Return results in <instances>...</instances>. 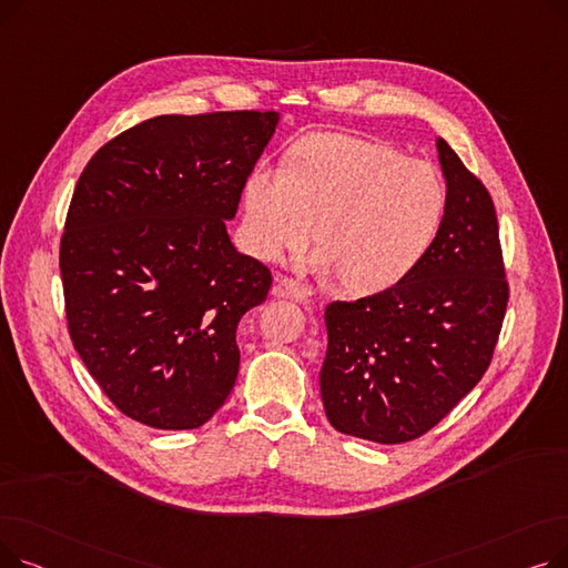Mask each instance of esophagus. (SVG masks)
Returning <instances> with one entry per match:
<instances>
[{"label": "esophagus", "mask_w": 568, "mask_h": 568, "mask_svg": "<svg viewBox=\"0 0 568 568\" xmlns=\"http://www.w3.org/2000/svg\"><path fill=\"white\" fill-rule=\"evenodd\" d=\"M274 294L276 296H290V300L296 302H306L313 296V290L300 281L287 278V276H276V285H274Z\"/></svg>", "instance_id": "34e87169"}]
</instances>
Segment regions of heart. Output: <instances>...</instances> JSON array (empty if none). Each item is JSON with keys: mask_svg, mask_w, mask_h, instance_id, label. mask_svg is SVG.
Returning <instances> with one entry per match:
<instances>
[{"mask_svg": "<svg viewBox=\"0 0 568 568\" xmlns=\"http://www.w3.org/2000/svg\"><path fill=\"white\" fill-rule=\"evenodd\" d=\"M444 206L433 165L347 133L304 135L285 165L260 161L244 182L246 242L257 257L306 248L317 223L315 266L356 292L409 274L435 242Z\"/></svg>", "mask_w": 568, "mask_h": 568, "instance_id": "b5f03b06", "label": "heart"}]
</instances>
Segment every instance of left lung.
Masks as SVG:
<instances>
[{
	"mask_svg": "<svg viewBox=\"0 0 568 568\" xmlns=\"http://www.w3.org/2000/svg\"><path fill=\"white\" fill-rule=\"evenodd\" d=\"M437 152L446 206L426 255L396 285L324 311L326 419L377 444L422 437L479 384L509 304L493 197L446 140Z\"/></svg>",
	"mask_w": 568,
	"mask_h": 568,
	"instance_id": "obj_1",
	"label": "left lung"
}]
</instances>
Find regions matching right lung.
Segmentation results:
<instances>
[{
    "mask_svg": "<svg viewBox=\"0 0 568 568\" xmlns=\"http://www.w3.org/2000/svg\"><path fill=\"white\" fill-rule=\"evenodd\" d=\"M278 112L161 114L82 170L59 246L75 352L112 405L144 426L212 419L239 373L236 324L272 272L225 221Z\"/></svg>",
    "mask_w": 568,
    "mask_h": 568,
    "instance_id": "add662e5",
    "label": "right lung"
}]
</instances>
